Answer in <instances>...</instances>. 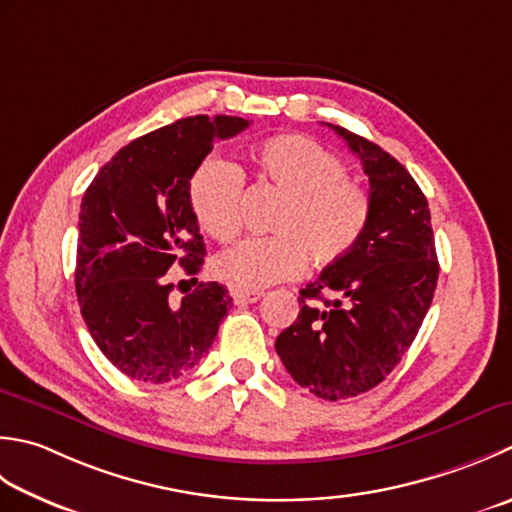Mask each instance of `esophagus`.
Listing matches in <instances>:
<instances>
[{"label":"esophagus","mask_w":512,"mask_h":512,"mask_svg":"<svg viewBox=\"0 0 512 512\" xmlns=\"http://www.w3.org/2000/svg\"><path fill=\"white\" fill-rule=\"evenodd\" d=\"M230 297H233L235 304H253L257 299H262L264 293L262 290H239V288H230Z\"/></svg>","instance_id":"34e87169"}]
</instances>
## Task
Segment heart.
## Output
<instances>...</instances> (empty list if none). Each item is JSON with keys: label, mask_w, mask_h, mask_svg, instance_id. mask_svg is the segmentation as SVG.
<instances>
[{"label": "heart", "mask_w": 512, "mask_h": 512, "mask_svg": "<svg viewBox=\"0 0 512 512\" xmlns=\"http://www.w3.org/2000/svg\"><path fill=\"white\" fill-rule=\"evenodd\" d=\"M255 184L279 202L270 217L273 237L248 239L215 257L213 273L226 284L259 290L313 266L335 264L362 239L370 219L368 190L348 177L344 159L315 139L279 135L250 155ZM190 206L210 237L230 242L242 226V177L224 159H206L190 179Z\"/></svg>", "instance_id": "1"}]
</instances>
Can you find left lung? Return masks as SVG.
<instances>
[{
  "label": "left lung",
  "instance_id": "left-lung-1",
  "mask_svg": "<svg viewBox=\"0 0 512 512\" xmlns=\"http://www.w3.org/2000/svg\"><path fill=\"white\" fill-rule=\"evenodd\" d=\"M328 126L362 159L373 208L355 248L299 290L302 310L275 350L299 386L337 402L382 384L402 362L433 302L439 264L428 202L408 170L368 139Z\"/></svg>",
  "mask_w": 512,
  "mask_h": 512
}]
</instances>
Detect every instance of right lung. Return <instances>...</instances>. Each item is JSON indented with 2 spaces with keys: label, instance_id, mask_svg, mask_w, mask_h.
I'll return each mask as SVG.
<instances>
[{
  "label": "right lung",
  "instance_id": "add662e5",
  "mask_svg": "<svg viewBox=\"0 0 512 512\" xmlns=\"http://www.w3.org/2000/svg\"><path fill=\"white\" fill-rule=\"evenodd\" d=\"M244 128L248 119L228 115L179 119L124 146L86 188L77 302L99 350L130 379L168 384L188 375L233 306L222 284L195 277L206 248L188 188L217 139ZM177 265L196 284L182 300L167 273Z\"/></svg>",
  "mask_w": 512,
  "mask_h": 512
}]
</instances>
